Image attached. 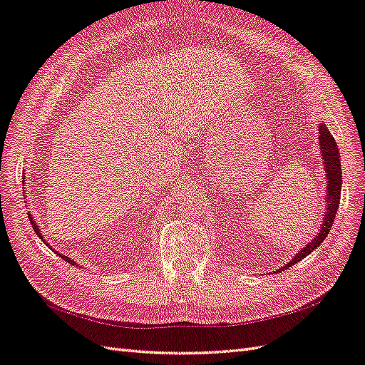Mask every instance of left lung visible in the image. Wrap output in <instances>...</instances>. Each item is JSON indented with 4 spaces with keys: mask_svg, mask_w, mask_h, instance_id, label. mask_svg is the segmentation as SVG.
Here are the masks:
<instances>
[{
    "mask_svg": "<svg viewBox=\"0 0 365 365\" xmlns=\"http://www.w3.org/2000/svg\"><path fill=\"white\" fill-rule=\"evenodd\" d=\"M319 145H321V156L322 161L325 164V173H327V212L324 215V225L321 226V232H319L311 242L302 247V250L292 257L291 262H288L285 266H282L279 271L274 272H280L291 268L292 264H296L302 259H305L307 255L313 252L317 246H321V243L325 240V237L330 232V229L333 226V221L336 218L337 207H339V201H341V185H342V172H341V161H339V152H337V145L334 142V138L331 136V133L328 131V127L322 122L319 125Z\"/></svg>",
    "mask_w": 365,
    "mask_h": 365,
    "instance_id": "8db88e82",
    "label": "left lung"
}]
</instances>
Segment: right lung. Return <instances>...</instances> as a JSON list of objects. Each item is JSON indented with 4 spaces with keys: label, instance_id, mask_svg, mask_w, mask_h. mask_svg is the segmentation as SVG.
<instances>
[{
    "label": "right lung",
    "instance_id": "right-lung-1",
    "mask_svg": "<svg viewBox=\"0 0 365 365\" xmlns=\"http://www.w3.org/2000/svg\"><path fill=\"white\" fill-rule=\"evenodd\" d=\"M29 221H31V225H32V227H34L35 232L38 234V237H40V238H43V237H41V234H40V229H38V226H37V221L34 220V217L31 215V213H29ZM58 255H61V254H58ZM61 259H63V260H65V262H68V263H71V264H76V262H73L71 259H68L66 255H61ZM77 266H78V264H77Z\"/></svg>",
    "mask_w": 365,
    "mask_h": 365
}]
</instances>
